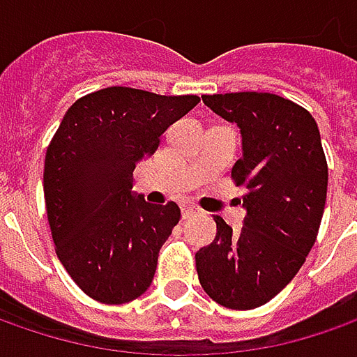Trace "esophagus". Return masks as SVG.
<instances>
[{
    "instance_id": "esophagus-1",
    "label": "esophagus",
    "mask_w": 357,
    "mask_h": 357,
    "mask_svg": "<svg viewBox=\"0 0 357 357\" xmlns=\"http://www.w3.org/2000/svg\"><path fill=\"white\" fill-rule=\"evenodd\" d=\"M192 214H197V208L192 204H185L183 206V218H190Z\"/></svg>"
}]
</instances>
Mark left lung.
<instances>
[{"mask_svg": "<svg viewBox=\"0 0 357 357\" xmlns=\"http://www.w3.org/2000/svg\"><path fill=\"white\" fill-rule=\"evenodd\" d=\"M202 101L240 127L232 181L246 188V216L238 232L214 216L216 236L195 256L200 286L225 308H258L290 284L318 236L328 190L320 130L304 107L272 93Z\"/></svg>", "mask_w": 357, "mask_h": 357, "instance_id": "obj_1", "label": "left lung"}]
</instances>
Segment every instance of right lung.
Returning a JSON list of instances; mask_svg holds the SVG:
<instances>
[{
    "label": "right lung",
    "mask_w": 357,
    "mask_h": 357,
    "mask_svg": "<svg viewBox=\"0 0 357 357\" xmlns=\"http://www.w3.org/2000/svg\"><path fill=\"white\" fill-rule=\"evenodd\" d=\"M199 101L107 87L77 99L53 135L43 171L51 236L67 274L93 300L127 304L151 286L181 208L132 197V171Z\"/></svg>",
    "instance_id": "obj_1"
}]
</instances>
